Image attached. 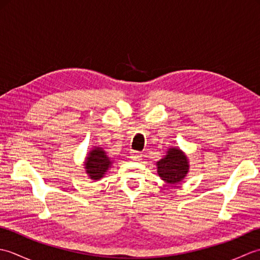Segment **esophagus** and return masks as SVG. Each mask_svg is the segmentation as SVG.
<instances>
[{"label":"esophagus","mask_w":260,"mask_h":260,"mask_svg":"<svg viewBox=\"0 0 260 260\" xmlns=\"http://www.w3.org/2000/svg\"><path fill=\"white\" fill-rule=\"evenodd\" d=\"M131 157L133 159H136V161H139V159H141L143 157V154L140 153V152H136V151H133L131 154Z\"/></svg>","instance_id":"obj_1"}]
</instances>
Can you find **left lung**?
Segmentation results:
<instances>
[{
  "instance_id": "left-lung-1",
  "label": "left lung",
  "mask_w": 260,
  "mask_h": 260,
  "mask_svg": "<svg viewBox=\"0 0 260 260\" xmlns=\"http://www.w3.org/2000/svg\"><path fill=\"white\" fill-rule=\"evenodd\" d=\"M189 170L187 158L179 148H170L168 155L157 162V173L170 184H176L185 178Z\"/></svg>"
}]
</instances>
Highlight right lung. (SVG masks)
I'll use <instances>...</instances> for the list:
<instances>
[{
    "label": "right lung",
    "mask_w": 260,
    "mask_h": 260,
    "mask_svg": "<svg viewBox=\"0 0 260 260\" xmlns=\"http://www.w3.org/2000/svg\"><path fill=\"white\" fill-rule=\"evenodd\" d=\"M86 170L91 180H99L110 168V159L101 147H95L90 151L89 156L86 159Z\"/></svg>",
    "instance_id": "add662e5"
}]
</instances>
